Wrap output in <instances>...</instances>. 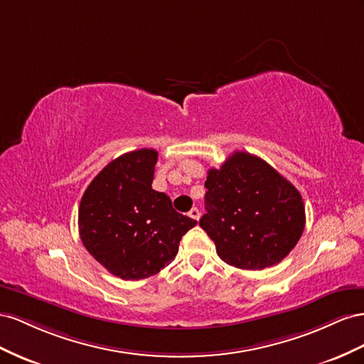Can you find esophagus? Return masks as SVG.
I'll return each instance as SVG.
<instances>
[{
    "label": "esophagus",
    "instance_id": "obj_1",
    "mask_svg": "<svg viewBox=\"0 0 364 364\" xmlns=\"http://www.w3.org/2000/svg\"><path fill=\"white\" fill-rule=\"evenodd\" d=\"M189 216H191V218H193V220L198 221V220H200V216H201V213H200V210H198V209H196V207H193V209L189 212Z\"/></svg>",
    "mask_w": 364,
    "mask_h": 364
}]
</instances>
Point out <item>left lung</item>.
Listing matches in <instances>:
<instances>
[{
	"mask_svg": "<svg viewBox=\"0 0 364 364\" xmlns=\"http://www.w3.org/2000/svg\"><path fill=\"white\" fill-rule=\"evenodd\" d=\"M200 225L228 265L264 269L296 247L305 228L302 195L267 161L235 152L209 169Z\"/></svg>",
	"mask_w": 364,
	"mask_h": 364,
	"instance_id": "1",
	"label": "left lung"
}]
</instances>
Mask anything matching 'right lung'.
<instances>
[{
	"label": "right lung",
	"mask_w": 364,
	"mask_h": 364,
	"mask_svg": "<svg viewBox=\"0 0 364 364\" xmlns=\"http://www.w3.org/2000/svg\"><path fill=\"white\" fill-rule=\"evenodd\" d=\"M159 152L120 155L90 183L79 205V235L90 255L123 280L157 274L196 221L152 189Z\"/></svg>",
	"instance_id": "right-lung-1"
}]
</instances>
